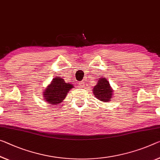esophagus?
<instances>
[{
    "instance_id": "esophagus-1",
    "label": "esophagus",
    "mask_w": 160,
    "mask_h": 160,
    "mask_svg": "<svg viewBox=\"0 0 160 160\" xmlns=\"http://www.w3.org/2000/svg\"><path fill=\"white\" fill-rule=\"evenodd\" d=\"M78 84H79V86H81V87H84V83H83V82H79L78 83Z\"/></svg>"
}]
</instances>
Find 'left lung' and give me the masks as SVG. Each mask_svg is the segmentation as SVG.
<instances>
[{"label":"left lung","instance_id":"8db88e82","mask_svg":"<svg viewBox=\"0 0 160 160\" xmlns=\"http://www.w3.org/2000/svg\"><path fill=\"white\" fill-rule=\"evenodd\" d=\"M92 92L97 99L105 102H110L114 94L112 87L106 77H102L98 79L97 85L92 88Z\"/></svg>","mask_w":160,"mask_h":160}]
</instances>
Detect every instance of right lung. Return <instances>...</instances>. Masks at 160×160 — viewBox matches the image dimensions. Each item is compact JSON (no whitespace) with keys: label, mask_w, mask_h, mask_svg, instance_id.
<instances>
[{"label":"right lung","mask_w":160,"mask_h":160,"mask_svg":"<svg viewBox=\"0 0 160 160\" xmlns=\"http://www.w3.org/2000/svg\"><path fill=\"white\" fill-rule=\"evenodd\" d=\"M73 84L66 83L61 77H55L43 92V99L50 104H59L73 88Z\"/></svg>","instance_id":"obj_1"}]
</instances>
